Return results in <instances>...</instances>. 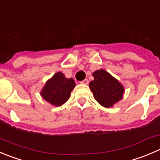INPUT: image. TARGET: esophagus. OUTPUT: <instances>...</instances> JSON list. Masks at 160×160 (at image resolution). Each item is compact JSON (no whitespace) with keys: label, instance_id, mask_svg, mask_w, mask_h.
Returning <instances> with one entry per match:
<instances>
[{"label":"esophagus","instance_id":"1","mask_svg":"<svg viewBox=\"0 0 160 160\" xmlns=\"http://www.w3.org/2000/svg\"><path fill=\"white\" fill-rule=\"evenodd\" d=\"M80 83H81V84H85V85H87L88 83V79H85V80H82L81 82H80Z\"/></svg>","mask_w":160,"mask_h":160}]
</instances>
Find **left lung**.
Wrapping results in <instances>:
<instances>
[{
  "label": "left lung",
  "mask_w": 160,
  "mask_h": 160,
  "mask_svg": "<svg viewBox=\"0 0 160 160\" xmlns=\"http://www.w3.org/2000/svg\"><path fill=\"white\" fill-rule=\"evenodd\" d=\"M94 80L89 87L94 98L102 106L109 108L123 98L124 89L122 84L108 72L100 69L93 72Z\"/></svg>",
  "instance_id": "left-lung-1"
}]
</instances>
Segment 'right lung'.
Masks as SVG:
<instances>
[{
    "instance_id": "1",
    "label": "right lung",
    "mask_w": 160,
    "mask_h": 160,
    "mask_svg": "<svg viewBox=\"0 0 160 160\" xmlns=\"http://www.w3.org/2000/svg\"><path fill=\"white\" fill-rule=\"evenodd\" d=\"M76 86L73 79H67L62 72H57L48 80L41 91V96L55 106H60L69 98Z\"/></svg>"
}]
</instances>
